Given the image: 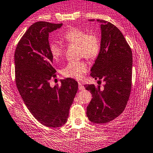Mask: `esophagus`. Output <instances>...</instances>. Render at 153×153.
Returning a JSON list of instances; mask_svg holds the SVG:
<instances>
[{"label":"esophagus","instance_id":"obj_1","mask_svg":"<svg viewBox=\"0 0 153 153\" xmlns=\"http://www.w3.org/2000/svg\"><path fill=\"white\" fill-rule=\"evenodd\" d=\"M78 89H79V90H84V86L81 82H78Z\"/></svg>","mask_w":153,"mask_h":153}]
</instances>
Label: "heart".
<instances>
[{
    "label": "heart",
    "instance_id": "b5f03b06",
    "mask_svg": "<svg viewBox=\"0 0 153 153\" xmlns=\"http://www.w3.org/2000/svg\"><path fill=\"white\" fill-rule=\"evenodd\" d=\"M62 39L68 44L78 47V54L88 59H95L101 50V41L97 35L88 33L82 29L70 28L61 35ZM49 50L55 61H58L64 55V46L58 41H52L49 44ZM89 66L85 61H71L64 67L62 74L67 78L81 79L87 72Z\"/></svg>",
    "mask_w": 153,
    "mask_h": 153
}]
</instances>
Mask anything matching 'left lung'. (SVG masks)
<instances>
[{"mask_svg":"<svg viewBox=\"0 0 153 153\" xmlns=\"http://www.w3.org/2000/svg\"><path fill=\"white\" fill-rule=\"evenodd\" d=\"M95 20H90L94 21ZM101 23V50L91 68V77L105 81L104 88L86 84L92 98L86 115L95 124H106L119 116L126 107L132 86V54L121 31L111 23Z\"/></svg>","mask_w":153,"mask_h":153,"instance_id":"left-lung-1","label":"left lung"}]
</instances>
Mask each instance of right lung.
<instances>
[{"mask_svg": "<svg viewBox=\"0 0 153 153\" xmlns=\"http://www.w3.org/2000/svg\"><path fill=\"white\" fill-rule=\"evenodd\" d=\"M63 24L35 23L18 42L15 52V82L29 112L41 124L59 127L66 124L69 108L78 91L75 80H61L52 87L49 81L56 75L49 50V34Z\"/></svg>", "mask_w": 153, "mask_h": 153, "instance_id": "obj_1", "label": "right lung"}]
</instances>
